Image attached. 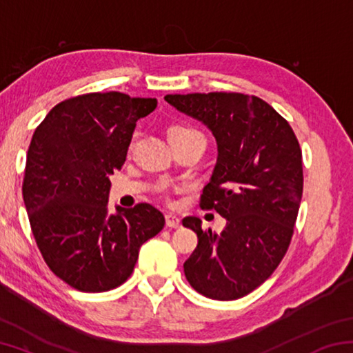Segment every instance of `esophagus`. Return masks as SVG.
<instances>
[{
	"instance_id": "34e87169",
	"label": "esophagus",
	"mask_w": 353,
	"mask_h": 353,
	"mask_svg": "<svg viewBox=\"0 0 353 353\" xmlns=\"http://www.w3.org/2000/svg\"><path fill=\"white\" fill-rule=\"evenodd\" d=\"M166 221V227H171V229H179L181 227V219H179L176 214H166L165 216Z\"/></svg>"
}]
</instances>
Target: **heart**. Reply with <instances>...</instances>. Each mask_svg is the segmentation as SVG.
Instances as JSON below:
<instances>
[{
    "label": "heart",
    "instance_id": "b5f03b06",
    "mask_svg": "<svg viewBox=\"0 0 353 353\" xmlns=\"http://www.w3.org/2000/svg\"><path fill=\"white\" fill-rule=\"evenodd\" d=\"M191 132H196V130L190 129V128H185V126H176V128H171L168 137H179V135H187Z\"/></svg>",
    "mask_w": 353,
    "mask_h": 353
}]
</instances>
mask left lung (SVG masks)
Instances as JSON below:
<instances>
[{"label":"left lung","mask_w":353,"mask_h":353,"mask_svg":"<svg viewBox=\"0 0 353 353\" xmlns=\"http://www.w3.org/2000/svg\"><path fill=\"white\" fill-rule=\"evenodd\" d=\"M165 101L207 126L218 146L201 207L214 208L225 227L214 234L202 230L199 218L182 221L198 235L185 277L205 297L240 299L259 288L288 250L303 188L301 146L288 121L256 97L213 92L166 94Z\"/></svg>","instance_id":"1"}]
</instances>
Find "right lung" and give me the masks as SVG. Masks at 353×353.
<instances>
[{
  "mask_svg": "<svg viewBox=\"0 0 353 353\" xmlns=\"http://www.w3.org/2000/svg\"><path fill=\"white\" fill-rule=\"evenodd\" d=\"M155 98L88 93L52 107L28 149L23 199L50 270L87 292L117 288L132 274L140 246L163 229L157 208L109 212L113 170L126 160L140 118Z\"/></svg>",
  "mask_w": 353,
  "mask_h": 353,
  "instance_id": "right-lung-1",
  "label": "right lung"
}]
</instances>
